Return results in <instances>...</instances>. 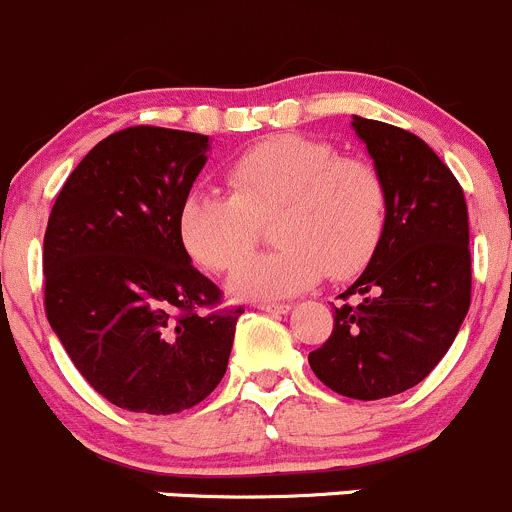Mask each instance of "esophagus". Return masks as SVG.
Wrapping results in <instances>:
<instances>
[{
    "instance_id": "1",
    "label": "esophagus",
    "mask_w": 512,
    "mask_h": 512,
    "mask_svg": "<svg viewBox=\"0 0 512 512\" xmlns=\"http://www.w3.org/2000/svg\"><path fill=\"white\" fill-rule=\"evenodd\" d=\"M255 307H257V309H262V312H272V314H287L289 309H292V304H289V302H257Z\"/></svg>"
}]
</instances>
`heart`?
Masks as SVG:
<instances>
[{
	"label": "heart",
	"instance_id": "b5f03b06",
	"mask_svg": "<svg viewBox=\"0 0 512 512\" xmlns=\"http://www.w3.org/2000/svg\"><path fill=\"white\" fill-rule=\"evenodd\" d=\"M230 195L195 190L180 205L185 250L210 272L237 270L270 223L280 247L232 277L242 299H285L327 277L347 280L374 257L389 218L379 170L334 146L285 133L247 148L225 170Z\"/></svg>",
	"mask_w": 512,
	"mask_h": 512
}]
</instances>
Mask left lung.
<instances>
[{
    "label": "left lung",
    "mask_w": 512,
    "mask_h": 512,
    "mask_svg": "<svg viewBox=\"0 0 512 512\" xmlns=\"http://www.w3.org/2000/svg\"><path fill=\"white\" fill-rule=\"evenodd\" d=\"M352 128L384 178L389 218L309 366L337 394L376 401L426 379L466 319L468 208L456 175L414 133L361 116ZM349 296L360 299L349 305Z\"/></svg>",
    "instance_id": "8db88e82"
}]
</instances>
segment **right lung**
<instances>
[{"instance_id":"1","label":"right lung","mask_w":512,"mask_h":512,"mask_svg":"<svg viewBox=\"0 0 512 512\" xmlns=\"http://www.w3.org/2000/svg\"><path fill=\"white\" fill-rule=\"evenodd\" d=\"M208 136L133 126L66 178L44 235L46 319L106 401L168 416L213 394L245 309L200 275L178 230Z\"/></svg>"}]
</instances>
